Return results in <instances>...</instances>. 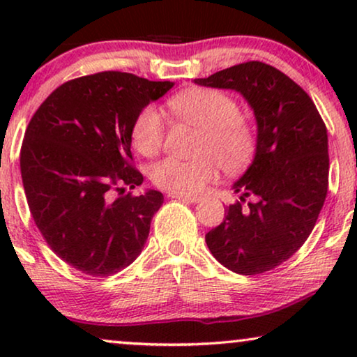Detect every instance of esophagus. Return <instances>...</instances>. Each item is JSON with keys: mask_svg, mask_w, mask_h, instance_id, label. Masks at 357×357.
I'll return each mask as SVG.
<instances>
[{"mask_svg": "<svg viewBox=\"0 0 357 357\" xmlns=\"http://www.w3.org/2000/svg\"><path fill=\"white\" fill-rule=\"evenodd\" d=\"M167 197H169V198H175V199H182V202H187V203H198V202H202V198H199V197H195V195L169 193Z\"/></svg>", "mask_w": 357, "mask_h": 357, "instance_id": "obj_1", "label": "esophagus"}]
</instances>
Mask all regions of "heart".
<instances>
[{"label":"heart","instance_id":"heart-1","mask_svg":"<svg viewBox=\"0 0 357 357\" xmlns=\"http://www.w3.org/2000/svg\"><path fill=\"white\" fill-rule=\"evenodd\" d=\"M167 107L175 119L202 130L195 159L165 158L149 170L151 182L170 193L197 195L226 174L245 170L255 159L258 135L255 125L241 114L237 100L213 87H192L174 96ZM165 123L153 105L144 107L131 125V141L139 154L151 158L162 148Z\"/></svg>","mask_w":357,"mask_h":357}]
</instances>
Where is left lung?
Returning <instances> with one entry per match:
<instances>
[{
  "mask_svg": "<svg viewBox=\"0 0 357 357\" xmlns=\"http://www.w3.org/2000/svg\"><path fill=\"white\" fill-rule=\"evenodd\" d=\"M197 84L238 91L255 112L258 151L234 185L241 202L206 234L213 257L238 275H261L304 245L328 192V136L302 87L261 61L218 71ZM255 197L245 206V198Z\"/></svg>",
  "mask_w": 357,
  "mask_h": 357,
  "instance_id": "8db88e82",
  "label": "left lung"
}]
</instances>
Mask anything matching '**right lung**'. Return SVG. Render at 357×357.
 <instances>
[{"mask_svg": "<svg viewBox=\"0 0 357 357\" xmlns=\"http://www.w3.org/2000/svg\"><path fill=\"white\" fill-rule=\"evenodd\" d=\"M174 84L102 71L58 86L29 121L21 148L27 204L48 247L68 265L105 278L143 250L160 192L135 195L143 174L131 125Z\"/></svg>", "mask_w": 357, "mask_h": 357, "instance_id": "right-lung-1", "label": "right lung"}]
</instances>
